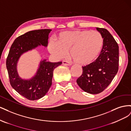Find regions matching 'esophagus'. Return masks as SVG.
Masks as SVG:
<instances>
[{"instance_id":"34e87169","label":"esophagus","mask_w":131,"mask_h":131,"mask_svg":"<svg viewBox=\"0 0 131 131\" xmlns=\"http://www.w3.org/2000/svg\"><path fill=\"white\" fill-rule=\"evenodd\" d=\"M62 63H63V64L66 65V66H71V65H72V63H71L70 62L67 61H65V60L62 61Z\"/></svg>"}]
</instances>
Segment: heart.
Listing matches in <instances>:
<instances>
[{
	"label": "heart",
	"mask_w": 131,
	"mask_h": 131,
	"mask_svg": "<svg viewBox=\"0 0 131 131\" xmlns=\"http://www.w3.org/2000/svg\"><path fill=\"white\" fill-rule=\"evenodd\" d=\"M103 45L102 34L96 30L77 29L63 31L50 40L48 50L57 58L66 57L70 50L74 60L82 65L92 63L100 54Z\"/></svg>",
	"instance_id": "b5f03b06"
}]
</instances>
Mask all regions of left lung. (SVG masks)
Segmentation results:
<instances>
[{"mask_svg":"<svg viewBox=\"0 0 131 131\" xmlns=\"http://www.w3.org/2000/svg\"><path fill=\"white\" fill-rule=\"evenodd\" d=\"M103 38L100 56L92 63L82 66V73L77 82L85 92L98 94L103 92L112 82L118 70V46L109 31L97 28Z\"/></svg>","mask_w":131,"mask_h":131,"instance_id":"1","label":"left lung"}]
</instances>
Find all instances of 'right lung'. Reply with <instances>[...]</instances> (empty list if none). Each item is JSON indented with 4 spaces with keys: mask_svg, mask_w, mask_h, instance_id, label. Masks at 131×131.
<instances>
[{
    "mask_svg": "<svg viewBox=\"0 0 131 131\" xmlns=\"http://www.w3.org/2000/svg\"><path fill=\"white\" fill-rule=\"evenodd\" d=\"M51 29H38L28 31L15 39L12 44L6 65L10 85L16 91L29 100L34 101L43 97L52 85L53 70L62 62L51 63L43 60L35 76L29 80H22L18 77L16 65L19 57L26 51L39 45H47L48 35Z\"/></svg>",
    "mask_w": 131,
    "mask_h": 131,
    "instance_id": "obj_1",
    "label": "right lung"
}]
</instances>
